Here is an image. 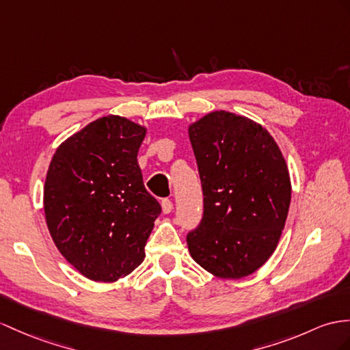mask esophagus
<instances>
[{"instance_id": "obj_1", "label": "esophagus", "mask_w": 350, "mask_h": 350, "mask_svg": "<svg viewBox=\"0 0 350 350\" xmlns=\"http://www.w3.org/2000/svg\"><path fill=\"white\" fill-rule=\"evenodd\" d=\"M172 209H174V203L172 202H170L169 199L161 200V211H163V214H170V212H172Z\"/></svg>"}]
</instances>
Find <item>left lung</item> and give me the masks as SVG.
<instances>
[{
	"label": "left lung",
	"mask_w": 350,
	"mask_h": 350,
	"mask_svg": "<svg viewBox=\"0 0 350 350\" xmlns=\"http://www.w3.org/2000/svg\"><path fill=\"white\" fill-rule=\"evenodd\" d=\"M203 190V218L187 236L211 275L241 279L275 252L291 202V178L276 141L251 118L217 109L189 124Z\"/></svg>",
	"instance_id": "obj_1"
}]
</instances>
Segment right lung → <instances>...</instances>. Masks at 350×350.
Here are the masks:
<instances>
[{"label": "right lung", "instance_id": "right-lung-1", "mask_svg": "<svg viewBox=\"0 0 350 350\" xmlns=\"http://www.w3.org/2000/svg\"><path fill=\"white\" fill-rule=\"evenodd\" d=\"M146 135V126L109 114L68 136L50 160L42 198L50 236L95 282H116L139 266L160 215L138 165Z\"/></svg>", "mask_w": 350, "mask_h": 350}]
</instances>
